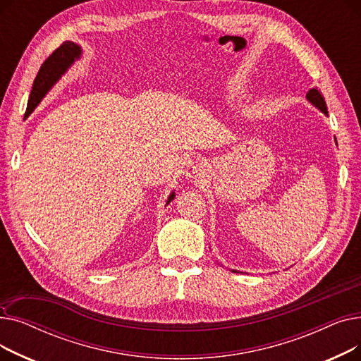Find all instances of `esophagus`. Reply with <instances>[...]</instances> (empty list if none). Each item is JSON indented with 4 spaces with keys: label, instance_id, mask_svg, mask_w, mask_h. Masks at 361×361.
Returning <instances> with one entry per match:
<instances>
[{
    "label": "esophagus",
    "instance_id": "esophagus-1",
    "mask_svg": "<svg viewBox=\"0 0 361 361\" xmlns=\"http://www.w3.org/2000/svg\"><path fill=\"white\" fill-rule=\"evenodd\" d=\"M185 177L187 178H199L204 173V165L199 159H192L185 164Z\"/></svg>",
    "mask_w": 361,
    "mask_h": 361
}]
</instances>
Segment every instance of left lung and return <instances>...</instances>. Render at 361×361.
<instances>
[{
  "label": "left lung",
  "mask_w": 361,
  "mask_h": 361,
  "mask_svg": "<svg viewBox=\"0 0 361 361\" xmlns=\"http://www.w3.org/2000/svg\"><path fill=\"white\" fill-rule=\"evenodd\" d=\"M306 99H307L313 106H316L319 111L324 112L325 116H328V108H326L325 98L322 97V93H320L317 89H310V90L306 93ZM233 272H238V271L233 269Z\"/></svg>",
  "instance_id": "8db88e82"
}]
</instances>
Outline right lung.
<instances>
[{"label": "right lung", "instance_id": "add662e5", "mask_svg": "<svg viewBox=\"0 0 361 361\" xmlns=\"http://www.w3.org/2000/svg\"><path fill=\"white\" fill-rule=\"evenodd\" d=\"M82 54H83V49L80 45L67 41L48 56L45 63L42 64L41 70L37 71V75L33 82L26 114H25L26 118L35 111V108L41 104V101L47 97V93L60 82V79L68 71V68L75 61H79L82 59ZM174 197H176V193L171 192L165 206H168L171 200H174Z\"/></svg>", "mask_w": 361, "mask_h": 361}]
</instances>
